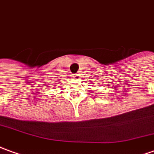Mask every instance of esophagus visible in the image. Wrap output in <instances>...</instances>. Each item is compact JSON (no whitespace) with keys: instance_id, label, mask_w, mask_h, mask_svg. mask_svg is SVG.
I'll list each match as a JSON object with an SVG mask.
<instances>
[{"instance_id":"obj_1","label":"esophagus","mask_w":154,"mask_h":154,"mask_svg":"<svg viewBox=\"0 0 154 154\" xmlns=\"http://www.w3.org/2000/svg\"><path fill=\"white\" fill-rule=\"evenodd\" d=\"M72 77H73V78H74L75 80H77V81H78V80H79V78H80V77H79V74H78V73H77V74H73Z\"/></svg>"}]
</instances>
